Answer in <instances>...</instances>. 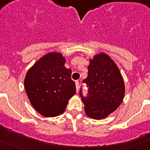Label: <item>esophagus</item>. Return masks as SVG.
I'll return each mask as SVG.
<instances>
[{"instance_id": "1", "label": "esophagus", "mask_w": 150, "mask_h": 150, "mask_svg": "<svg viewBox=\"0 0 150 150\" xmlns=\"http://www.w3.org/2000/svg\"><path fill=\"white\" fill-rule=\"evenodd\" d=\"M75 84H76V92H78V91H79V82H78V81H76V83H75Z\"/></svg>"}]
</instances>
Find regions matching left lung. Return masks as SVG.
<instances>
[{
    "instance_id": "8db88e82",
    "label": "left lung",
    "mask_w": 150,
    "mask_h": 150,
    "mask_svg": "<svg viewBox=\"0 0 150 150\" xmlns=\"http://www.w3.org/2000/svg\"><path fill=\"white\" fill-rule=\"evenodd\" d=\"M88 87L87 98L80 89L85 112L94 120H102L116 110L125 96V84L120 69L109 55L100 53L89 60L88 76L83 80Z\"/></svg>"
}]
</instances>
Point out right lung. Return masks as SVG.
<instances>
[{
	"instance_id": "obj_1",
	"label": "right lung",
	"mask_w": 150,
	"mask_h": 150,
	"mask_svg": "<svg viewBox=\"0 0 150 150\" xmlns=\"http://www.w3.org/2000/svg\"><path fill=\"white\" fill-rule=\"evenodd\" d=\"M65 59L59 52H50L34 63L25 77V88L34 109L43 116L63 113L69 99L76 94L71 70L64 67Z\"/></svg>"
}]
</instances>
